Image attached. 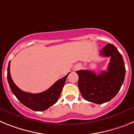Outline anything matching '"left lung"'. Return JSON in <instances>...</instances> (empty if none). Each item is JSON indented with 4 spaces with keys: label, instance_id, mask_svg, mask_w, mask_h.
Masks as SVG:
<instances>
[{
    "label": "left lung",
    "instance_id": "left-lung-1",
    "mask_svg": "<svg viewBox=\"0 0 134 134\" xmlns=\"http://www.w3.org/2000/svg\"><path fill=\"white\" fill-rule=\"evenodd\" d=\"M100 55L111 58L107 71L99 74L88 70L76 72L79 75L78 85L82 97L96 104L113 99L120 90L125 75L122 55L113 44L106 45L100 51Z\"/></svg>",
    "mask_w": 134,
    "mask_h": 134
}]
</instances>
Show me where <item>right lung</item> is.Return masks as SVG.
Wrapping results in <instances>:
<instances>
[{"label": "right lung", "mask_w": 134, "mask_h": 134, "mask_svg": "<svg viewBox=\"0 0 134 134\" xmlns=\"http://www.w3.org/2000/svg\"><path fill=\"white\" fill-rule=\"evenodd\" d=\"M10 61L7 68V79L12 92L21 103L31 110L41 111L48 109L57 102L69 73L64 77L55 82L50 88L44 92L33 94L21 91L14 83L10 74Z\"/></svg>", "instance_id": "add662e5"}]
</instances>
